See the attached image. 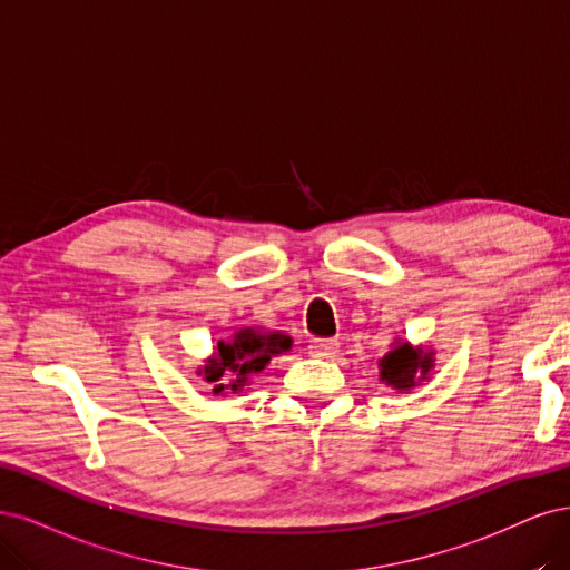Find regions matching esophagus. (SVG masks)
I'll return each instance as SVG.
<instances>
[{"label": "esophagus", "mask_w": 570, "mask_h": 570, "mask_svg": "<svg viewBox=\"0 0 570 570\" xmlns=\"http://www.w3.org/2000/svg\"><path fill=\"white\" fill-rule=\"evenodd\" d=\"M309 355L312 357H334L338 353V341L336 338H315L309 341Z\"/></svg>", "instance_id": "34e87169"}]
</instances>
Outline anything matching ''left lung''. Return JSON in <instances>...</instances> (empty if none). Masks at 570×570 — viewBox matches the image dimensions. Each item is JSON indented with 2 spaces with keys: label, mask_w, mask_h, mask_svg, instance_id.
<instances>
[{
  "label": "left lung",
  "mask_w": 570,
  "mask_h": 570,
  "mask_svg": "<svg viewBox=\"0 0 570 570\" xmlns=\"http://www.w3.org/2000/svg\"><path fill=\"white\" fill-rule=\"evenodd\" d=\"M381 381L395 391H410L433 370V353L426 347H414L407 341H395L389 353L379 362Z\"/></svg>",
  "instance_id": "1"
}]
</instances>
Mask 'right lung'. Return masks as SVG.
Masks as SVG:
<instances>
[{"label": "right lung", "mask_w": 570, "mask_h": 570, "mask_svg": "<svg viewBox=\"0 0 570 570\" xmlns=\"http://www.w3.org/2000/svg\"><path fill=\"white\" fill-rule=\"evenodd\" d=\"M291 336L282 332H263L258 326H244L229 338L217 341L213 357L200 366L198 374L213 385V395H225L227 391H242L253 374H261L274 355L291 351ZM232 375L229 384L224 376Z\"/></svg>", "instance_id": "1"}]
</instances>
